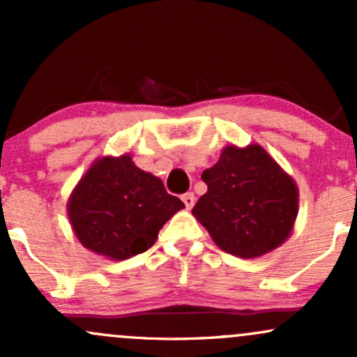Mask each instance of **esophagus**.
<instances>
[{
    "label": "esophagus",
    "instance_id": "esophagus-1",
    "mask_svg": "<svg viewBox=\"0 0 357 357\" xmlns=\"http://www.w3.org/2000/svg\"><path fill=\"white\" fill-rule=\"evenodd\" d=\"M183 203H184V206L188 208V210H191L192 206H195V202H196V198H195V195H192V192H186V195H183Z\"/></svg>",
    "mask_w": 357,
    "mask_h": 357
}]
</instances>
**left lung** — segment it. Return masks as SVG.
<instances>
[{
    "label": "left lung",
    "mask_w": 357,
    "mask_h": 357,
    "mask_svg": "<svg viewBox=\"0 0 357 357\" xmlns=\"http://www.w3.org/2000/svg\"><path fill=\"white\" fill-rule=\"evenodd\" d=\"M202 179L208 191L192 215L223 252L257 258L290 236L298 211L297 184L261 146H227Z\"/></svg>",
    "instance_id": "left-lung-1"
}]
</instances>
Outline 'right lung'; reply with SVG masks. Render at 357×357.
Masks as SVG:
<instances>
[{
  "label": "right lung",
  "instance_id": "add662e5",
  "mask_svg": "<svg viewBox=\"0 0 357 357\" xmlns=\"http://www.w3.org/2000/svg\"><path fill=\"white\" fill-rule=\"evenodd\" d=\"M184 203L129 154L97 159L73 188L67 203L73 233L85 248L110 260L146 252Z\"/></svg>",
  "mask_w": 357,
  "mask_h": 357
}]
</instances>
